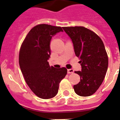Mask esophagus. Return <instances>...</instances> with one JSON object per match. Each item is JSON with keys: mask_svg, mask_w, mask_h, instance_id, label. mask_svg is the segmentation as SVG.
<instances>
[{"mask_svg": "<svg viewBox=\"0 0 120 120\" xmlns=\"http://www.w3.org/2000/svg\"><path fill=\"white\" fill-rule=\"evenodd\" d=\"M74 72V70H73V69H68L67 70V73L70 74V73H73Z\"/></svg>", "mask_w": 120, "mask_h": 120, "instance_id": "obj_1", "label": "esophagus"}]
</instances>
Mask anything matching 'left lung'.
I'll return each mask as SVG.
<instances>
[{
	"label": "left lung",
	"mask_w": 120,
	"mask_h": 120,
	"mask_svg": "<svg viewBox=\"0 0 120 120\" xmlns=\"http://www.w3.org/2000/svg\"><path fill=\"white\" fill-rule=\"evenodd\" d=\"M62 28L71 38L82 67L81 71H75L81 78L73 86L75 92L81 97L90 96L99 89L107 72L108 56L104 43L95 33L84 26Z\"/></svg>",
	"instance_id": "left-lung-1"
}]
</instances>
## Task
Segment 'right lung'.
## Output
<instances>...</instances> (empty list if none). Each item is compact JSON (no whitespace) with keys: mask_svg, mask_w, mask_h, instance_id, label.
Listing matches in <instances>:
<instances>
[{"mask_svg":"<svg viewBox=\"0 0 120 120\" xmlns=\"http://www.w3.org/2000/svg\"><path fill=\"white\" fill-rule=\"evenodd\" d=\"M59 31H63L61 26L36 25L27 34L19 51V65L25 82L34 94L42 99L55 97L60 82L67 75V68L50 67L48 62L51 39Z\"/></svg>","mask_w":120,"mask_h":120,"instance_id":"obj_1","label":"right lung"}]
</instances>
